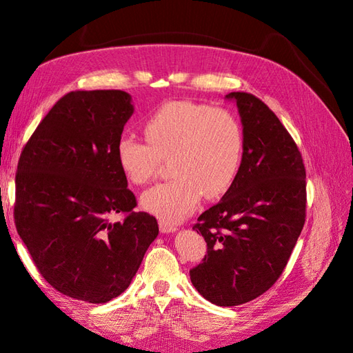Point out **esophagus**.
Segmentation results:
<instances>
[{"label": "esophagus", "mask_w": 353, "mask_h": 353, "mask_svg": "<svg viewBox=\"0 0 353 353\" xmlns=\"http://www.w3.org/2000/svg\"><path fill=\"white\" fill-rule=\"evenodd\" d=\"M159 228H160V231H162L163 234L175 232V231L178 230L176 225H174V223H169V222H166V221H163V219L159 221Z\"/></svg>", "instance_id": "1"}]
</instances>
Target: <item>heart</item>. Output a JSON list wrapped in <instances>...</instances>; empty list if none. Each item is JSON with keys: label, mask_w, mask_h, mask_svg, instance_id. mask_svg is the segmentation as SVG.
<instances>
[{"label": "heart", "mask_w": 353, "mask_h": 353, "mask_svg": "<svg viewBox=\"0 0 353 353\" xmlns=\"http://www.w3.org/2000/svg\"><path fill=\"white\" fill-rule=\"evenodd\" d=\"M148 143L134 135L117 141V163L135 185L154 179L170 160L172 181L143 194L141 206L169 223L179 222L206 199L223 196L241 166L244 137L239 119L225 109L188 100L165 103L144 125Z\"/></svg>", "instance_id": "obj_1"}]
</instances>
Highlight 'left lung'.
I'll use <instances>...</instances> for the list:
<instances>
[{
  "label": "left lung",
  "instance_id": "obj_1",
  "mask_svg": "<svg viewBox=\"0 0 353 353\" xmlns=\"http://www.w3.org/2000/svg\"><path fill=\"white\" fill-rule=\"evenodd\" d=\"M237 104L244 147L236 181L193 227L208 254L190 271L196 290L218 306H237L279 280L305 223L306 172L301 152L275 113L248 92Z\"/></svg>",
  "mask_w": 353,
  "mask_h": 353
}]
</instances>
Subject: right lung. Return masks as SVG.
<instances>
[{
	"label": "right lung",
	"instance_id": "obj_1",
	"mask_svg": "<svg viewBox=\"0 0 353 353\" xmlns=\"http://www.w3.org/2000/svg\"><path fill=\"white\" fill-rule=\"evenodd\" d=\"M121 90L72 91L38 125L19 159L14 221L41 275L88 303L123 293L159 234L117 163L134 113ZM116 212H126L114 223Z\"/></svg>",
	"mask_w": 353,
	"mask_h": 353
}]
</instances>
